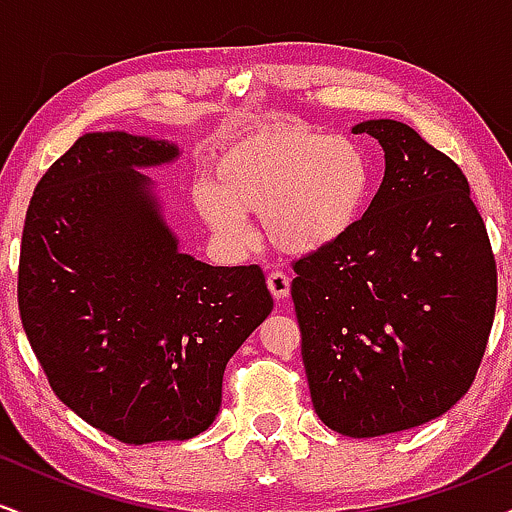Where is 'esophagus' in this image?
Segmentation results:
<instances>
[{
  "mask_svg": "<svg viewBox=\"0 0 512 512\" xmlns=\"http://www.w3.org/2000/svg\"><path fill=\"white\" fill-rule=\"evenodd\" d=\"M267 286H269V291H272V296L276 298V301H284V298H289L291 279L284 272L269 274L267 276Z\"/></svg>",
  "mask_w": 512,
  "mask_h": 512,
  "instance_id": "esophagus-1",
  "label": "esophagus"
}]
</instances>
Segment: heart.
<instances>
[{"mask_svg": "<svg viewBox=\"0 0 512 512\" xmlns=\"http://www.w3.org/2000/svg\"><path fill=\"white\" fill-rule=\"evenodd\" d=\"M370 190L373 163L356 139L276 120L223 146L214 178H197L190 195L223 248H248V214H260L269 243L303 257L342 243L361 221Z\"/></svg>", "mask_w": 512, "mask_h": 512, "instance_id": "heart-1", "label": "heart"}]
</instances>
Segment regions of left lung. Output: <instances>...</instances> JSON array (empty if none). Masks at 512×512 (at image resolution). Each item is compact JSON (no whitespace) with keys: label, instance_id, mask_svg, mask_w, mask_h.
<instances>
[{"label":"left lung","instance_id":"left-lung-1","mask_svg":"<svg viewBox=\"0 0 512 512\" xmlns=\"http://www.w3.org/2000/svg\"><path fill=\"white\" fill-rule=\"evenodd\" d=\"M385 151L354 231L293 264L291 298L320 421L349 438L407 431L469 390L496 313V260L469 182L397 120L351 127Z\"/></svg>","mask_w":512,"mask_h":512}]
</instances>
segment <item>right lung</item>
Instances as JSON below:
<instances>
[{
    "label": "right lung",
    "mask_w": 512,
    "mask_h": 512,
    "mask_svg": "<svg viewBox=\"0 0 512 512\" xmlns=\"http://www.w3.org/2000/svg\"><path fill=\"white\" fill-rule=\"evenodd\" d=\"M166 137L88 132L52 163L26 214L19 308L55 395L122 443L214 424L223 370L274 301L257 264L211 267L166 221Z\"/></svg>",
    "instance_id": "1"
}]
</instances>
